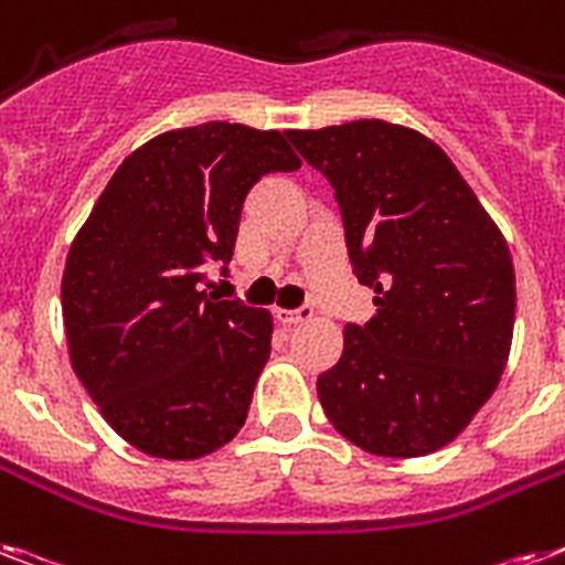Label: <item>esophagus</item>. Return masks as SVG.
I'll list each match as a JSON object with an SVG mask.
<instances>
[{"label":"esophagus","mask_w":565,"mask_h":565,"mask_svg":"<svg viewBox=\"0 0 565 565\" xmlns=\"http://www.w3.org/2000/svg\"><path fill=\"white\" fill-rule=\"evenodd\" d=\"M275 319L284 324H301L313 319V310H310V307H298V310H275Z\"/></svg>","instance_id":"34e87169"}]
</instances>
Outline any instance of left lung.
<instances>
[{"label":"left lung","instance_id":"obj_1","mask_svg":"<svg viewBox=\"0 0 565 565\" xmlns=\"http://www.w3.org/2000/svg\"><path fill=\"white\" fill-rule=\"evenodd\" d=\"M287 139L333 185L348 258L377 307L345 324L342 356L316 380L324 415L365 452L429 456L505 371L516 313L505 237L417 130L362 118Z\"/></svg>","mask_w":565,"mask_h":565}]
</instances>
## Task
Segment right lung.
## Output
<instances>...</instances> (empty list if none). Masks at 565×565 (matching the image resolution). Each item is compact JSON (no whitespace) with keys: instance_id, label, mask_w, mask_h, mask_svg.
I'll return each instance as SVG.
<instances>
[{"instance_id":"add662e5","label":"right lung","mask_w":565,"mask_h":565,"mask_svg":"<svg viewBox=\"0 0 565 565\" xmlns=\"http://www.w3.org/2000/svg\"><path fill=\"white\" fill-rule=\"evenodd\" d=\"M298 168L278 130L162 132L124 159L77 232L60 287L72 369L141 452L188 461L241 433L273 316L200 284L211 264L226 275L252 185Z\"/></svg>"}]
</instances>
